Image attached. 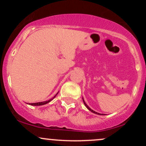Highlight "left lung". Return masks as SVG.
I'll return each instance as SVG.
<instances>
[{"label":"left lung","mask_w":146,"mask_h":146,"mask_svg":"<svg viewBox=\"0 0 146 146\" xmlns=\"http://www.w3.org/2000/svg\"><path fill=\"white\" fill-rule=\"evenodd\" d=\"M83 102H84V105H85V106H86V108H88V110H90V111H91V112H92V113H95V114H98V115H101V114H100V113H97V112H95V111H94V110H92V109H91V108H89V107H88V106H87V104H86V103H85V102H84V99H83Z\"/></svg>","instance_id":"1"}]
</instances>
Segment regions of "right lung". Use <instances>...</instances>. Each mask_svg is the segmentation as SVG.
I'll return each instance as SVG.
<instances>
[{
    "instance_id": "obj_1",
    "label": "right lung",
    "mask_w": 146,
    "mask_h": 146,
    "mask_svg": "<svg viewBox=\"0 0 146 146\" xmlns=\"http://www.w3.org/2000/svg\"><path fill=\"white\" fill-rule=\"evenodd\" d=\"M57 94H58V93H57ZM57 94H56V95H55V96L53 97V98L50 99V100H48V101H45V102H38V103H31V104H30V105H32V106H41V105L46 104H47V103H48V102H51V100H53V99H54L55 97H56V95H57Z\"/></svg>"
}]
</instances>
